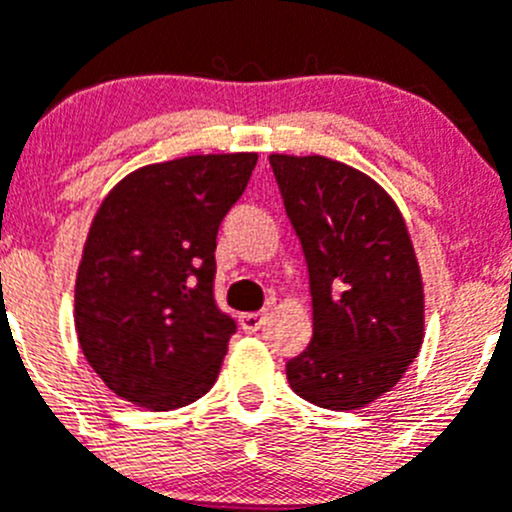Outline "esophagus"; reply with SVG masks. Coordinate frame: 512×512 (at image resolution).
Returning a JSON list of instances; mask_svg holds the SVG:
<instances>
[{
    "label": "esophagus",
    "mask_w": 512,
    "mask_h": 512,
    "mask_svg": "<svg viewBox=\"0 0 512 512\" xmlns=\"http://www.w3.org/2000/svg\"><path fill=\"white\" fill-rule=\"evenodd\" d=\"M240 325L245 332H257L262 330V325H265V312H245V315L240 317Z\"/></svg>",
    "instance_id": "obj_1"
}]
</instances>
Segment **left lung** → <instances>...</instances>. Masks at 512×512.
<instances>
[{
  "label": "left lung",
  "instance_id": "obj_1",
  "mask_svg": "<svg viewBox=\"0 0 512 512\" xmlns=\"http://www.w3.org/2000/svg\"><path fill=\"white\" fill-rule=\"evenodd\" d=\"M310 272L312 340L287 360L307 403L352 410L395 388L423 342V280L403 215L377 182L327 157L270 155Z\"/></svg>",
  "mask_w": 512,
  "mask_h": 512
}]
</instances>
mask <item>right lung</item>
I'll return each instance as SVG.
<instances>
[{
    "mask_svg": "<svg viewBox=\"0 0 512 512\" xmlns=\"http://www.w3.org/2000/svg\"><path fill=\"white\" fill-rule=\"evenodd\" d=\"M255 165V152L182 157L104 197L79 262L74 325L119 398L175 410L215 385L237 332L215 300L217 230Z\"/></svg>",
    "mask_w": 512,
    "mask_h": 512,
    "instance_id": "obj_1",
    "label": "right lung"
}]
</instances>
